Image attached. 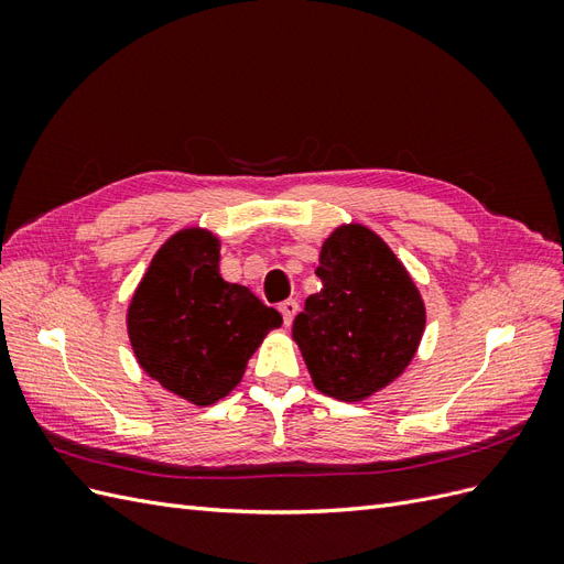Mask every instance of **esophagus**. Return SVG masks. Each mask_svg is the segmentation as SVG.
I'll return each instance as SVG.
<instances>
[{
	"instance_id": "esophagus-1",
	"label": "esophagus",
	"mask_w": 564,
	"mask_h": 564,
	"mask_svg": "<svg viewBox=\"0 0 564 564\" xmlns=\"http://www.w3.org/2000/svg\"><path fill=\"white\" fill-rule=\"evenodd\" d=\"M280 313H282V317H284V324L289 327V324L294 322V317H296V313H299V301L289 299V301L280 303Z\"/></svg>"
}]
</instances>
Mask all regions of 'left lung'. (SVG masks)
Returning <instances> with one entry per match:
<instances>
[{
    "mask_svg": "<svg viewBox=\"0 0 564 564\" xmlns=\"http://www.w3.org/2000/svg\"><path fill=\"white\" fill-rule=\"evenodd\" d=\"M322 289L305 299L292 336L315 388L362 402L398 381L425 332V303L402 261L362 224H344L319 249Z\"/></svg>",
    "mask_w": 564,
    "mask_h": 564,
    "instance_id": "obj_1",
    "label": "left lung"
}]
</instances>
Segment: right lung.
I'll list each match as a JSON object with an SVG mask.
<instances>
[{
	"mask_svg": "<svg viewBox=\"0 0 564 564\" xmlns=\"http://www.w3.org/2000/svg\"><path fill=\"white\" fill-rule=\"evenodd\" d=\"M220 240L183 228L152 256L127 308L135 362L176 398L209 406L242 381L249 357L282 315L249 286L220 278Z\"/></svg>",
	"mask_w": 564,
	"mask_h": 564,
	"instance_id": "obj_1",
	"label": "right lung"
}]
</instances>
